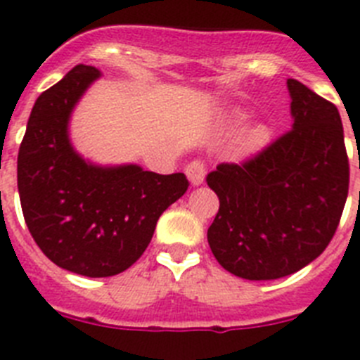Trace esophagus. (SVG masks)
I'll use <instances>...</instances> for the list:
<instances>
[{"label": "esophagus", "instance_id": "34e87169", "mask_svg": "<svg viewBox=\"0 0 360 360\" xmlns=\"http://www.w3.org/2000/svg\"><path fill=\"white\" fill-rule=\"evenodd\" d=\"M186 174L189 178L191 186H202L205 180V164L202 160H193L186 167Z\"/></svg>", "mask_w": 360, "mask_h": 360}]
</instances>
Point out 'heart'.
<instances>
[{"mask_svg":"<svg viewBox=\"0 0 360 360\" xmlns=\"http://www.w3.org/2000/svg\"><path fill=\"white\" fill-rule=\"evenodd\" d=\"M250 115L241 108H232L227 115V122L231 126V129H241L245 124L249 122ZM270 141V128L266 124H256L249 131L243 135V141H241V151L247 153V155H252L257 153L259 149L265 148Z\"/></svg>","mask_w":360,"mask_h":360,"instance_id":"obj_1","label":"heart"}]
</instances>
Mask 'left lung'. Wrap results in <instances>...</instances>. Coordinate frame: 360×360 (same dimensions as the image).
<instances>
[{
	"label": "left lung",
	"mask_w": 360,
	"mask_h": 360,
	"mask_svg": "<svg viewBox=\"0 0 360 360\" xmlns=\"http://www.w3.org/2000/svg\"><path fill=\"white\" fill-rule=\"evenodd\" d=\"M292 129L245 164H219L207 186L219 209L207 231L218 263L238 278L290 276L328 247L348 198L341 115L288 79Z\"/></svg>",
	"instance_id": "1"
}]
</instances>
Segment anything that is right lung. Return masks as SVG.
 <instances>
[{"label": "right lung", "instance_id": "obj_1", "mask_svg": "<svg viewBox=\"0 0 360 360\" xmlns=\"http://www.w3.org/2000/svg\"><path fill=\"white\" fill-rule=\"evenodd\" d=\"M103 75L77 65L37 97L18 155L25 221L44 256L61 269L108 278L142 256L162 212L187 191L184 173L88 160L70 141V119Z\"/></svg>", "mask_w": 360, "mask_h": 360}]
</instances>
